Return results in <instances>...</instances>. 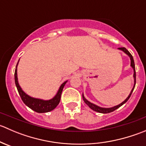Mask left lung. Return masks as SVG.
Returning <instances> with one entry per match:
<instances>
[{
	"label": "left lung",
	"instance_id": "obj_1",
	"mask_svg": "<svg viewBox=\"0 0 146 146\" xmlns=\"http://www.w3.org/2000/svg\"><path fill=\"white\" fill-rule=\"evenodd\" d=\"M118 49L123 51V53H125V54H126V55H128V56L130 58L131 67L132 68H133V80H134V84H133V88H132L131 91L130 92V94L129 95V96H128L127 98H126V100H125L124 101L122 102L121 103H120V104H118V105H116V106H114V107H109V108H105V107H100V106H98V105H96V104H93V103L90 102L88 101V100H87L86 98H85L83 93H82V100H83V101L85 102V104H86L87 105H88V107H89L91 109V110H93V111H98V112H99V113H102V114H107V113L112 112V111H114V110H116L117 109H118L119 107H120L121 106L123 105V104H125V103H126V102L128 101V100L129 99V98H130L132 92H133V89H134L135 85H136V69H135V64H134V61H133V56H132L131 54H130V52H129V51H128V50L126 49V48H124V47H121V48H118Z\"/></svg>",
	"mask_w": 146,
	"mask_h": 146
}]
</instances>
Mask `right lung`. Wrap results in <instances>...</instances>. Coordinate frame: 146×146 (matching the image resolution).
<instances>
[{
    "mask_svg": "<svg viewBox=\"0 0 146 146\" xmlns=\"http://www.w3.org/2000/svg\"><path fill=\"white\" fill-rule=\"evenodd\" d=\"M19 61H20V59H19ZM19 61L17 62V66H16L15 71V82L17 91H18L19 95H20L22 100L25 104V105H27L31 110L36 111V112L46 113L52 111L59 104L63 89H64L65 85L68 82V80H66V81L64 82L61 84V86L59 87L58 92H56L55 96L53 98H51V99L45 100L43 99L35 98H33V97L29 96V95H28L27 94H26L23 91V90L22 89V88L20 87V84L18 82V78H17V66H18Z\"/></svg>",
    "mask_w": 146,
    "mask_h": 146,
    "instance_id": "right-lung-1",
    "label": "right lung"
}]
</instances>
